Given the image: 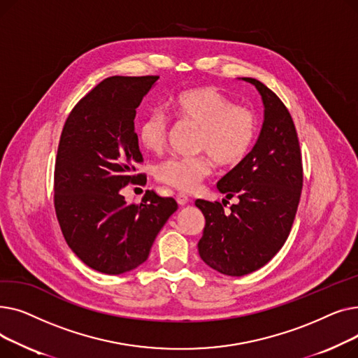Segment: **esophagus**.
Masks as SVG:
<instances>
[{
  "label": "esophagus",
  "instance_id": "obj_1",
  "mask_svg": "<svg viewBox=\"0 0 358 358\" xmlns=\"http://www.w3.org/2000/svg\"><path fill=\"white\" fill-rule=\"evenodd\" d=\"M176 200H177V203H178L180 206H184V204L189 203V196L184 194V193H178V194L176 196Z\"/></svg>",
  "mask_w": 358,
  "mask_h": 358
}]
</instances>
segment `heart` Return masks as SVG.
I'll return each instance as SVG.
<instances>
[{"label": "heart", "instance_id": "heart-1", "mask_svg": "<svg viewBox=\"0 0 358 358\" xmlns=\"http://www.w3.org/2000/svg\"><path fill=\"white\" fill-rule=\"evenodd\" d=\"M173 115L199 129L196 158L173 157L155 168L157 178L177 190L192 192L212 173L213 161L220 166H234L245 159L258 135V117L247 106L236 104L213 87H194L173 97ZM169 119L161 110H152L141 120L138 138L150 152H161L169 136ZM211 156L209 157L208 155Z\"/></svg>", "mask_w": 358, "mask_h": 358}]
</instances>
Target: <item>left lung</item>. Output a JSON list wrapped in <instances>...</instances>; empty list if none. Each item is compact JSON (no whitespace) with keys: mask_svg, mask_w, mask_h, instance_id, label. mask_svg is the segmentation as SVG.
Segmentation results:
<instances>
[{"mask_svg":"<svg viewBox=\"0 0 358 358\" xmlns=\"http://www.w3.org/2000/svg\"><path fill=\"white\" fill-rule=\"evenodd\" d=\"M243 80L259 91L266 110L255 146L217 182L220 193L238 203L227 214V200H196L206 219L197 243L201 259L235 277L266 266L285 245L303 187L302 152L287 107L267 85Z\"/></svg>","mask_w":358,"mask_h":358,"instance_id":"8db88e82","label":"left lung"}]
</instances>
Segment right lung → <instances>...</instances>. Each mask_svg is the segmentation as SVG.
Here are the masks:
<instances>
[{"mask_svg": "<svg viewBox=\"0 0 358 358\" xmlns=\"http://www.w3.org/2000/svg\"><path fill=\"white\" fill-rule=\"evenodd\" d=\"M158 75L108 77L75 104L55 161L53 203L68 247L92 270L117 275L146 261L178 204L148 190L127 204L120 190L142 184L136 108Z\"/></svg>", "mask_w": 358, "mask_h": 358, "instance_id": "right-lung-1", "label": "right lung"}]
</instances>
